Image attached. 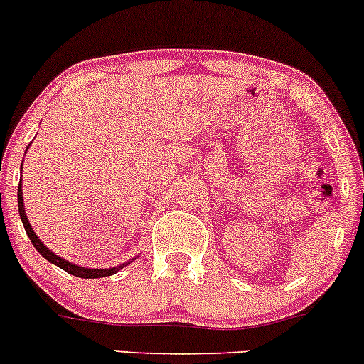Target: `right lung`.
<instances>
[{
  "label": "right lung",
  "instance_id": "add662e5",
  "mask_svg": "<svg viewBox=\"0 0 364 364\" xmlns=\"http://www.w3.org/2000/svg\"><path fill=\"white\" fill-rule=\"evenodd\" d=\"M21 168H23V165H21ZM17 204H19V216L21 220H23V225L26 229V234H28V237L31 240L33 247L36 248V250L40 252V255L43 257V259L49 260L50 264H54V266L61 267L63 271H67V273L73 274V277H79V278H104V277H111V274L117 273L119 269H123V266H116V267H109V269H91V267H82V266H77V264H72L68 262V260H65L63 257L56 255V253H53V250H49V248L46 247V245L42 243V241L36 237L35 230L31 229V223L28 222V216H26V209H24V197H23V188H21L19 185V190H17ZM128 262H132V260H128ZM127 262V264H128Z\"/></svg>",
  "mask_w": 364,
  "mask_h": 364
}]
</instances>
